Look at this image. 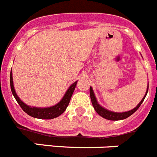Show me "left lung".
I'll list each match as a JSON object with an SVG mask.
<instances>
[{"label": "left lung", "instance_id": "8db88e82", "mask_svg": "<svg viewBox=\"0 0 157 157\" xmlns=\"http://www.w3.org/2000/svg\"><path fill=\"white\" fill-rule=\"evenodd\" d=\"M148 90H149V86H148L147 91H146V95L144 96L143 99L141 100L140 103L138 104L137 107H136V108L132 109V110H129V111L123 112V113H116V112H112V111H110V110H106V109H104L103 107H102L98 103H97V101H96V96H95L94 93H93V89H92V87H90V98H91L92 103H93V107H94L95 110L96 111V113H98L99 115H100L101 117L107 119V120L119 121V120H123V119H125L127 118V117H128L129 116H131L132 113H134L139 108V107H140L141 104L142 103L143 100H144L145 98H146V94H147L148 93Z\"/></svg>", "mask_w": 157, "mask_h": 157}]
</instances>
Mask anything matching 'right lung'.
I'll return each instance as SVG.
<instances>
[{"instance_id":"obj_1","label":"right lung","mask_w":157,"mask_h":157,"mask_svg":"<svg viewBox=\"0 0 157 157\" xmlns=\"http://www.w3.org/2000/svg\"><path fill=\"white\" fill-rule=\"evenodd\" d=\"M76 84H77V81L75 82L70 87L68 90H67L66 93L64 94V97L62 100L59 102L57 104H56L54 107H47V108H38V107H31L28 105L25 104L23 103L17 96L15 90L14 89V86H13V79H12V72L11 71V74H10V85H11V93H12L13 96L15 98L16 101L19 104L21 108L27 114H29L31 117H36V118L40 119H53L55 117H58L61 113H64L65 111L66 108L68 106L69 102L71 100V97L73 94L75 89Z\"/></svg>"}]
</instances>
